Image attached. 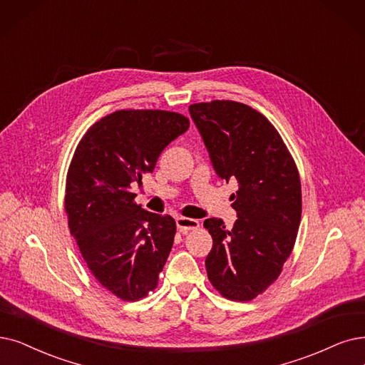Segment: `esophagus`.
Masks as SVG:
<instances>
[{
  "label": "esophagus",
  "instance_id": "1",
  "mask_svg": "<svg viewBox=\"0 0 365 365\" xmlns=\"http://www.w3.org/2000/svg\"><path fill=\"white\" fill-rule=\"evenodd\" d=\"M177 226L180 232L187 233L188 230H195L199 227V222L195 220V218H188V217H178L177 218Z\"/></svg>",
  "mask_w": 365,
  "mask_h": 365
}]
</instances>
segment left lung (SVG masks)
Returning a JSON list of instances; mask_svg holds the SVG:
<instances>
[{
	"label": "left lung",
	"instance_id": "left-lung-1",
	"mask_svg": "<svg viewBox=\"0 0 365 365\" xmlns=\"http://www.w3.org/2000/svg\"><path fill=\"white\" fill-rule=\"evenodd\" d=\"M218 178L237 180L230 230L207 218L212 249L208 279L225 298L250 301L280 275L301 222L297 165L274 125L260 112L232 100L188 108Z\"/></svg>",
	"mask_w": 365,
	"mask_h": 365
}]
</instances>
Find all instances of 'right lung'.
Wrapping results in <instances>:
<instances>
[{
	"label": "right lung",
	"instance_id": "1",
	"mask_svg": "<svg viewBox=\"0 0 365 365\" xmlns=\"http://www.w3.org/2000/svg\"><path fill=\"white\" fill-rule=\"evenodd\" d=\"M188 120L168 110H116L83 135L68 168L66 212L86 267L124 301L154 290L170 253L177 225L143 210L135 184L151 173Z\"/></svg>",
	"mask_w": 365,
	"mask_h": 365
}]
</instances>
